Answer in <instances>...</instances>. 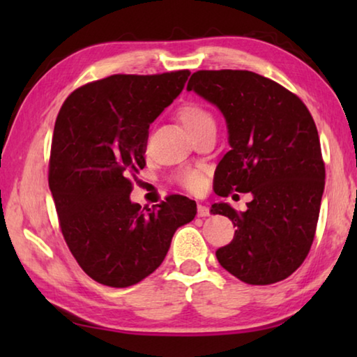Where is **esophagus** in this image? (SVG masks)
Returning <instances> with one entry per match:
<instances>
[{
    "mask_svg": "<svg viewBox=\"0 0 357 357\" xmlns=\"http://www.w3.org/2000/svg\"><path fill=\"white\" fill-rule=\"evenodd\" d=\"M209 215V208L204 206V204H198V217H208Z\"/></svg>",
    "mask_w": 357,
    "mask_h": 357,
    "instance_id": "34e87169",
    "label": "esophagus"
}]
</instances>
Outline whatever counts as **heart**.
Masks as SVG:
<instances>
[{
  "label": "heart",
  "mask_w": 357,
  "mask_h": 357,
  "mask_svg": "<svg viewBox=\"0 0 357 357\" xmlns=\"http://www.w3.org/2000/svg\"><path fill=\"white\" fill-rule=\"evenodd\" d=\"M178 118L192 135L206 126H214L213 114L198 104H185L181 107ZM178 183L189 190H198L203 184V174L198 170H184L178 174Z\"/></svg>",
  "instance_id": "b5f03b06"
}]
</instances>
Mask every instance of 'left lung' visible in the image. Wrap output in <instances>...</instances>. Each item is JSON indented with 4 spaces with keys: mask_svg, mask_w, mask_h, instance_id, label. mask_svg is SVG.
<instances>
[{
    "mask_svg": "<svg viewBox=\"0 0 357 357\" xmlns=\"http://www.w3.org/2000/svg\"><path fill=\"white\" fill-rule=\"evenodd\" d=\"M187 91L227 123L229 151L215 168V193L252 195L239 213L223 202L211 208L236 227L217 259L250 285L287 279L310 250L324 192L315 121L298 96L250 70H198Z\"/></svg>",
    "mask_w": 357,
    "mask_h": 357,
    "instance_id": "left-lung-1",
    "label": "left lung"
}]
</instances>
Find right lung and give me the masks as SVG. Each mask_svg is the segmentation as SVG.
<instances>
[{"label":"right lung","mask_w":357,"mask_h":357,"mask_svg":"<svg viewBox=\"0 0 357 357\" xmlns=\"http://www.w3.org/2000/svg\"><path fill=\"white\" fill-rule=\"evenodd\" d=\"M189 70L112 75L72 93L53 130L50 185L63 236L77 263L107 287L135 285L159 268L195 202L172 195L157 209L130 200L146 165L149 124L178 98Z\"/></svg>","instance_id":"right-lung-1"}]
</instances>
